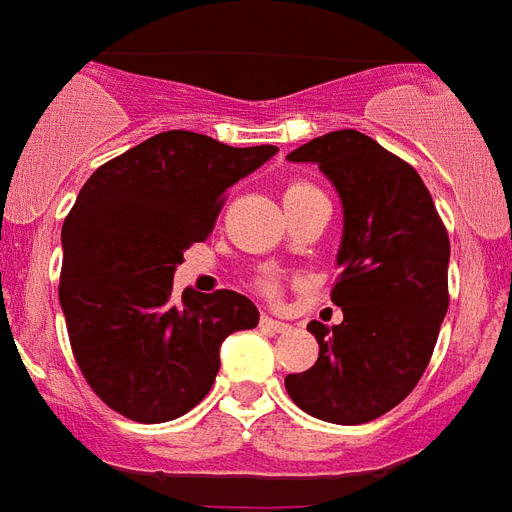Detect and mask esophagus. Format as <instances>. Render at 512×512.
Listing matches in <instances>:
<instances>
[{"label":"esophagus","instance_id":"1","mask_svg":"<svg viewBox=\"0 0 512 512\" xmlns=\"http://www.w3.org/2000/svg\"><path fill=\"white\" fill-rule=\"evenodd\" d=\"M259 325L264 327V330H269V333H285V330H290L288 322H280V320H275V317H267V314L261 317Z\"/></svg>","mask_w":512,"mask_h":512}]
</instances>
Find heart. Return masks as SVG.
<instances>
[{
    "label": "heart",
    "mask_w": 512,
    "mask_h": 512,
    "mask_svg": "<svg viewBox=\"0 0 512 512\" xmlns=\"http://www.w3.org/2000/svg\"><path fill=\"white\" fill-rule=\"evenodd\" d=\"M317 190V187H312V185H306V182H293V185H288V190H285V198H293V195H306V192H314ZM261 288H264V293H269V296H272V293H277V285H275V280H261Z\"/></svg>",
    "instance_id": "heart-1"
}]
</instances>
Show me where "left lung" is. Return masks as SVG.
Returning <instances> with one entry per match:
<instances>
[{
    "label": "left lung",
    "mask_w": 512,
    "mask_h": 512,
    "mask_svg": "<svg viewBox=\"0 0 512 512\" xmlns=\"http://www.w3.org/2000/svg\"><path fill=\"white\" fill-rule=\"evenodd\" d=\"M288 161L317 163L341 198V280L330 298L343 322H309L320 357L285 388L312 418L367 423L394 410L428 367L449 306L447 230L418 171L367 134H322Z\"/></svg>",
    "instance_id": "8db88e82"
}]
</instances>
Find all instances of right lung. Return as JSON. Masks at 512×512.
Instances as JSON below:
<instances>
[{
	"instance_id": "1",
	"label": "right lung",
	"mask_w": 512,
	"mask_h": 512,
	"mask_svg": "<svg viewBox=\"0 0 512 512\" xmlns=\"http://www.w3.org/2000/svg\"><path fill=\"white\" fill-rule=\"evenodd\" d=\"M277 155L206 134H155L94 171L63 224L60 306L73 357L102 402L137 423H166L211 391L219 349L259 325L235 290L174 298V272L214 230L222 195Z\"/></svg>"
}]
</instances>
